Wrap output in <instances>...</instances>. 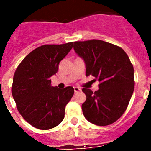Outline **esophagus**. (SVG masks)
<instances>
[{"instance_id":"obj_1","label":"esophagus","mask_w":151,"mask_h":151,"mask_svg":"<svg viewBox=\"0 0 151 151\" xmlns=\"http://www.w3.org/2000/svg\"><path fill=\"white\" fill-rule=\"evenodd\" d=\"M74 91L75 92H78V91H81V88L78 87H75L74 88Z\"/></svg>"}]
</instances>
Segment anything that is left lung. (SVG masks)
Returning <instances> with one entry per match:
<instances>
[{"instance_id":"8db88e82","label":"left lung","mask_w":151,"mask_h":151,"mask_svg":"<svg viewBox=\"0 0 151 151\" xmlns=\"http://www.w3.org/2000/svg\"><path fill=\"white\" fill-rule=\"evenodd\" d=\"M73 48L85 62L86 76L91 75L100 82L94 92L82 89L84 116L100 126L113 123L125 111L134 91V68L129 57L121 47L101 40L76 41Z\"/></svg>"}]
</instances>
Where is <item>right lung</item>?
Masks as SVG:
<instances>
[{"instance_id":"1","label":"right lung","mask_w":151,"mask_h":151,"mask_svg":"<svg viewBox=\"0 0 151 151\" xmlns=\"http://www.w3.org/2000/svg\"><path fill=\"white\" fill-rule=\"evenodd\" d=\"M73 42L45 45L29 53L14 73L12 94L18 111L30 125L41 130L53 129L64 119L65 107L74 94L71 86H51L52 76L73 48Z\"/></svg>"}]
</instances>
